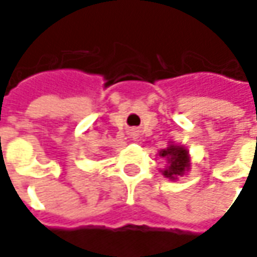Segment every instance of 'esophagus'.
Masks as SVG:
<instances>
[{"mask_svg":"<svg viewBox=\"0 0 257 257\" xmlns=\"http://www.w3.org/2000/svg\"><path fill=\"white\" fill-rule=\"evenodd\" d=\"M136 134H137V132H136V130H133V132H132V136H136Z\"/></svg>","mask_w":257,"mask_h":257,"instance_id":"1","label":"esophagus"}]
</instances>
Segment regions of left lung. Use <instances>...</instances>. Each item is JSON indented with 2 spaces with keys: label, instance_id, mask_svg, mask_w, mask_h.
I'll return each instance as SVG.
<instances>
[{
  "label": "left lung",
  "instance_id": "obj_1",
  "mask_svg": "<svg viewBox=\"0 0 257 257\" xmlns=\"http://www.w3.org/2000/svg\"><path fill=\"white\" fill-rule=\"evenodd\" d=\"M159 156L166 159L167 162V167L162 170V173L164 177L170 180H177L190 169V156L187 149H184L183 146L169 144V147L159 152Z\"/></svg>",
  "mask_w": 257,
  "mask_h": 257
}]
</instances>
